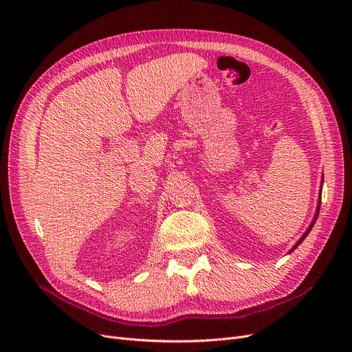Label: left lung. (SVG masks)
I'll use <instances>...</instances> for the list:
<instances>
[{"instance_id":"1","label":"left lung","mask_w":352,"mask_h":352,"mask_svg":"<svg viewBox=\"0 0 352 352\" xmlns=\"http://www.w3.org/2000/svg\"><path fill=\"white\" fill-rule=\"evenodd\" d=\"M318 212H320V201H318V208H317V212H316V217H314V221H313V223L310 225V228L307 229V232H306V233H304V235H302V236L300 238V241H298V242H297V243H296V245L293 246V249H292L290 252H293V250H294V249H296V248H297V246H298V245H300V243H301V242L304 241V238H306V236L309 235V232L311 230V228H313V226H314V223H316V219H317V217H318Z\"/></svg>"}]
</instances>
